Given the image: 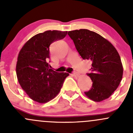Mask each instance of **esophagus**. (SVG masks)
<instances>
[{"label":"esophagus","mask_w":133,"mask_h":133,"mask_svg":"<svg viewBox=\"0 0 133 133\" xmlns=\"http://www.w3.org/2000/svg\"><path fill=\"white\" fill-rule=\"evenodd\" d=\"M79 73H77V72H73V75L74 76H75V77H78V76H79Z\"/></svg>","instance_id":"obj_1"}]
</instances>
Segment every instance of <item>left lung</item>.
Returning a JSON list of instances; mask_svg holds the SVG:
<instances>
[{
  "mask_svg": "<svg viewBox=\"0 0 133 133\" xmlns=\"http://www.w3.org/2000/svg\"><path fill=\"white\" fill-rule=\"evenodd\" d=\"M68 35L84 60H90L92 84L85 95L95 102L108 98L117 89L122 78L121 59L115 47L98 33L88 29L71 31Z\"/></svg>",
  "mask_w": 133,
  "mask_h": 133,
  "instance_id": "obj_1",
  "label": "left lung"
}]
</instances>
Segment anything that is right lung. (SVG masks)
<instances>
[{
	"label": "right lung",
	"instance_id": "1",
	"mask_svg": "<svg viewBox=\"0 0 133 133\" xmlns=\"http://www.w3.org/2000/svg\"><path fill=\"white\" fill-rule=\"evenodd\" d=\"M67 33L49 30L38 33L20 51L16 66L17 78L22 89L34 101L45 103L54 98L69 76L67 73H58L50 69L48 62L50 45L63 39Z\"/></svg>",
	"mask_w": 133,
	"mask_h": 133
}]
</instances>
